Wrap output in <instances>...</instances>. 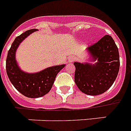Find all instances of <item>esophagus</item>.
Here are the masks:
<instances>
[{
	"label": "esophagus",
	"instance_id": "esophagus-1",
	"mask_svg": "<svg viewBox=\"0 0 131 131\" xmlns=\"http://www.w3.org/2000/svg\"><path fill=\"white\" fill-rule=\"evenodd\" d=\"M75 61V58L74 57V56H70V57H69V58H68V62L69 63H72V62H73V61Z\"/></svg>",
	"mask_w": 131,
	"mask_h": 131
}]
</instances>
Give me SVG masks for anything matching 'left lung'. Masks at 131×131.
<instances>
[{"label":"left lung","instance_id":"obj_1","mask_svg":"<svg viewBox=\"0 0 131 131\" xmlns=\"http://www.w3.org/2000/svg\"><path fill=\"white\" fill-rule=\"evenodd\" d=\"M94 64L75 62V82L79 90L88 95H99L112 87L120 66L119 53L113 38L105 35L88 48Z\"/></svg>","mask_w":131,"mask_h":131}]
</instances>
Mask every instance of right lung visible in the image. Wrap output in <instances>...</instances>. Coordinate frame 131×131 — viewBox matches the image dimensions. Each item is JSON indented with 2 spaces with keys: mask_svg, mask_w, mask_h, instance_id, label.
Segmentation results:
<instances>
[{
  "mask_svg": "<svg viewBox=\"0 0 131 131\" xmlns=\"http://www.w3.org/2000/svg\"><path fill=\"white\" fill-rule=\"evenodd\" d=\"M37 30H27L17 37L8 51L6 58V72L11 83L17 90L29 98H38L45 95L51 90L55 78L65 64L47 68L35 73H25L17 63L15 53L19 43L29 35Z\"/></svg>",
  "mask_w": 131,
  "mask_h": 131,
  "instance_id": "1",
  "label": "right lung"
}]
</instances>
